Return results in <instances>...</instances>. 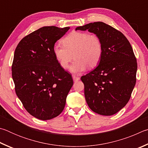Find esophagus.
Returning a JSON list of instances; mask_svg holds the SVG:
<instances>
[{
    "instance_id": "obj_1",
    "label": "esophagus",
    "mask_w": 148,
    "mask_h": 148,
    "mask_svg": "<svg viewBox=\"0 0 148 148\" xmlns=\"http://www.w3.org/2000/svg\"><path fill=\"white\" fill-rule=\"evenodd\" d=\"M72 77H73V79L74 81H79V80H80L79 77H77L75 75H73Z\"/></svg>"
}]
</instances>
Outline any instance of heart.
I'll return each mask as SVG.
<instances>
[{
	"mask_svg": "<svg viewBox=\"0 0 148 148\" xmlns=\"http://www.w3.org/2000/svg\"><path fill=\"white\" fill-rule=\"evenodd\" d=\"M62 43L63 45H54V56L63 69L68 68L73 58L75 59L70 67V71L75 73L84 71L87 67L90 69L96 67L101 58L102 43L95 34L73 32L62 40Z\"/></svg>",
	"mask_w": 148,
	"mask_h": 148,
	"instance_id": "1",
	"label": "heart"
}]
</instances>
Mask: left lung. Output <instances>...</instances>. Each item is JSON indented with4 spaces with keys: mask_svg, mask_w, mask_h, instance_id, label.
Returning <instances> with one entry per match:
<instances>
[{
    "mask_svg": "<svg viewBox=\"0 0 148 148\" xmlns=\"http://www.w3.org/2000/svg\"><path fill=\"white\" fill-rule=\"evenodd\" d=\"M75 30L95 34L103 46L99 65L81 78L87 104L99 114H114L128 103L136 84L137 62L133 48L122 33L105 23H91Z\"/></svg>",
    "mask_w": 148,
    "mask_h": 148,
    "instance_id": "left-lung-1",
    "label": "left lung"
}]
</instances>
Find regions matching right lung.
Masks as SVG:
<instances>
[{
    "label": "right lung",
    "mask_w": 148,
    "mask_h": 148,
    "mask_svg": "<svg viewBox=\"0 0 148 148\" xmlns=\"http://www.w3.org/2000/svg\"><path fill=\"white\" fill-rule=\"evenodd\" d=\"M69 28L41 27L23 38L15 49L12 66L15 92L27 112L39 120L60 114L73 84L53 52Z\"/></svg>",
    "instance_id": "add662e5"
}]
</instances>
